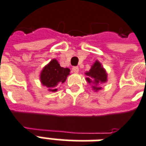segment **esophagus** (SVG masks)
Instances as JSON below:
<instances>
[{"label": "esophagus", "mask_w": 146, "mask_h": 146, "mask_svg": "<svg viewBox=\"0 0 146 146\" xmlns=\"http://www.w3.org/2000/svg\"><path fill=\"white\" fill-rule=\"evenodd\" d=\"M72 70H73V73H78V72H79V67L73 66V68H72Z\"/></svg>", "instance_id": "34e87169"}]
</instances>
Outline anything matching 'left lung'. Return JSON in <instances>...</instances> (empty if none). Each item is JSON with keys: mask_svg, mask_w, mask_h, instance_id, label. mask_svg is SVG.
<instances>
[{"mask_svg": "<svg viewBox=\"0 0 146 146\" xmlns=\"http://www.w3.org/2000/svg\"><path fill=\"white\" fill-rule=\"evenodd\" d=\"M86 75L88 76L86 79L88 83H93L95 84V86H93V88L95 91L101 89V88L97 87L98 84L104 83L107 80V74L104 69L102 67L101 63L98 61H96L92 66V69L86 73Z\"/></svg>", "mask_w": 146, "mask_h": 146, "instance_id": "8db88e82", "label": "left lung"}]
</instances>
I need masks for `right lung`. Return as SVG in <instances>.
<instances>
[{
    "label": "right lung",
    "mask_w": 146,
    "mask_h": 146,
    "mask_svg": "<svg viewBox=\"0 0 146 146\" xmlns=\"http://www.w3.org/2000/svg\"><path fill=\"white\" fill-rule=\"evenodd\" d=\"M70 72V69L61 67L57 60L53 59L42 70L40 81L43 85L50 88L49 91L55 92L57 90L55 87L58 84H62L66 81Z\"/></svg>",
    "instance_id": "1"
}]
</instances>
